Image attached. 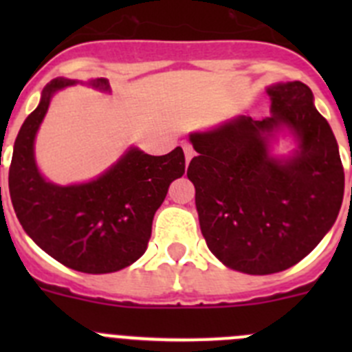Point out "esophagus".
Masks as SVG:
<instances>
[{
	"mask_svg": "<svg viewBox=\"0 0 352 352\" xmlns=\"http://www.w3.org/2000/svg\"><path fill=\"white\" fill-rule=\"evenodd\" d=\"M183 151H185V160H186V166H188V162H190L192 157H194V148L185 142V144H183Z\"/></svg>",
	"mask_w": 352,
	"mask_h": 352,
	"instance_id": "1",
	"label": "esophagus"
}]
</instances>
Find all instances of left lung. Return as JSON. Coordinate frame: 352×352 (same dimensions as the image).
<instances>
[{
  "instance_id": "obj_1",
  "label": "left lung",
  "mask_w": 352,
  "mask_h": 352,
  "mask_svg": "<svg viewBox=\"0 0 352 352\" xmlns=\"http://www.w3.org/2000/svg\"><path fill=\"white\" fill-rule=\"evenodd\" d=\"M272 114L238 116L192 133L197 157L186 176L206 245L226 266L250 275L291 268L317 247L337 220L344 167L328 121L314 107L307 84L268 89ZM287 126L300 149L287 161L267 155V135Z\"/></svg>"
}]
</instances>
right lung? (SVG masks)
<instances>
[{"label": "right lung", "mask_w": 352, "mask_h": 352, "mask_svg": "<svg viewBox=\"0 0 352 352\" xmlns=\"http://www.w3.org/2000/svg\"><path fill=\"white\" fill-rule=\"evenodd\" d=\"M70 84L74 80H51L19 130L8 173L12 204L24 231L56 261L82 273H113L146 252L155 211L170 183L185 173V155L179 146L162 157L133 148L95 182H45L35 166L33 141L51 96ZM91 84L109 89L107 79Z\"/></svg>", "instance_id": "right-lung-1"}]
</instances>
